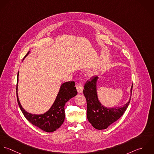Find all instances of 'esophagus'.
<instances>
[{"instance_id":"1","label":"esophagus","mask_w":154,"mask_h":154,"mask_svg":"<svg viewBox=\"0 0 154 154\" xmlns=\"http://www.w3.org/2000/svg\"><path fill=\"white\" fill-rule=\"evenodd\" d=\"M76 88H77V91L78 93H81L83 92V86L81 84H78L77 86H76Z\"/></svg>"}]
</instances>
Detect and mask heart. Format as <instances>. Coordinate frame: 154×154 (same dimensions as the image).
<instances>
[{
  "mask_svg": "<svg viewBox=\"0 0 154 154\" xmlns=\"http://www.w3.org/2000/svg\"><path fill=\"white\" fill-rule=\"evenodd\" d=\"M94 72L93 71H89L88 74L89 76L91 77V76H92L93 75H94Z\"/></svg>",
  "mask_w": 154,
  "mask_h": 154,
  "instance_id": "1",
  "label": "heart"
}]
</instances>
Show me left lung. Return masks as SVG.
Wrapping results in <instances>:
<instances>
[{
    "mask_svg": "<svg viewBox=\"0 0 154 154\" xmlns=\"http://www.w3.org/2000/svg\"><path fill=\"white\" fill-rule=\"evenodd\" d=\"M98 77L93 76L91 81L85 85L83 94L87 101V118L93 127L97 130L108 128L122 116L127 108L131 96L133 85L131 87L130 97L128 101L122 106L106 108L102 105L97 97L96 83Z\"/></svg>",
    "mask_w": 154,
    "mask_h": 154,
    "instance_id": "1",
    "label": "left lung"
}]
</instances>
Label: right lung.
<instances>
[{"instance_id": "add662e5", "label": "right lung", "mask_w": 154, "mask_h": 154, "mask_svg": "<svg viewBox=\"0 0 154 154\" xmlns=\"http://www.w3.org/2000/svg\"><path fill=\"white\" fill-rule=\"evenodd\" d=\"M27 54L24 59L29 54ZM23 59V60H24ZM19 72L17 75V97L18 105L26 119L34 125L46 132H53L59 128L65 120V103L77 94L74 82H68L62 84L60 91L51 108L43 114H32L27 112L21 106L18 96V83Z\"/></svg>"}]
</instances>
